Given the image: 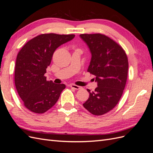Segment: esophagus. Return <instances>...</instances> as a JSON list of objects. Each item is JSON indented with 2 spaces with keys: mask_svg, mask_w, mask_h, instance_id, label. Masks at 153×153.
<instances>
[{
  "mask_svg": "<svg viewBox=\"0 0 153 153\" xmlns=\"http://www.w3.org/2000/svg\"><path fill=\"white\" fill-rule=\"evenodd\" d=\"M70 87H71V88H73V89H76V90H79V89H82V87H80V86L75 85V84H71V85H70Z\"/></svg>",
  "mask_w": 153,
  "mask_h": 153,
  "instance_id": "esophagus-1",
  "label": "esophagus"
}]
</instances>
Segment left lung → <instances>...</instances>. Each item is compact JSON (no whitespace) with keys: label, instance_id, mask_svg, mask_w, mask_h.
I'll use <instances>...</instances> for the list:
<instances>
[{"label":"left lung","instance_id":"8db88e82","mask_svg":"<svg viewBox=\"0 0 153 153\" xmlns=\"http://www.w3.org/2000/svg\"><path fill=\"white\" fill-rule=\"evenodd\" d=\"M80 38L91 53L87 71L95 76L98 84L94 91L83 104L95 115L112 110L121 99L127 80L128 61L123 48L114 40L101 34H83Z\"/></svg>","mask_w":153,"mask_h":153}]
</instances>
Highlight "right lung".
<instances>
[{"mask_svg":"<svg viewBox=\"0 0 153 153\" xmlns=\"http://www.w3.org/2000/svg\"><path fill=\"white\" fill-rule=\"evenodd\" d=\"M74 34H41L29 41L16 57L15 83L25 107L43 114L56 103L66 85L47 81L45 74L59 47L75 38Z\"/></svg>","mask_w":153,"mask_h":153,"instance_id":"right-lung-1","label":"right lung"}]
</instances>
